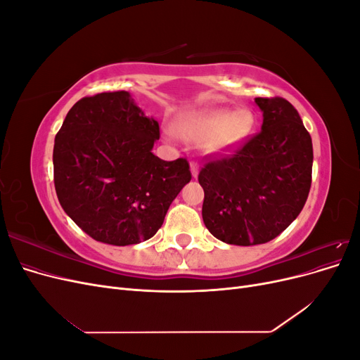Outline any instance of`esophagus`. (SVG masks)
Segmentation results:
<instances>
[{
	"instance_id": "esophagus-1",
	"label": "esophagus",
	"mask_w": 360,
	"mask_h": 360,
	"mask_svg": "<svg viewBox=\"0 0 360 360\" xmlns=\"http://www.w3.org/2000/svg\"><path fill=\"white\" fill-rule=\"evenodd\" d=\"M191 172H192V177L197 179L198 177V172H200V168H198V163L192 162L191 163Z\"/></svg>"
}]
</instances>
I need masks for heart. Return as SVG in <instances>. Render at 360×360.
<instances>
[{
    "label": "heart",
    "instance_id": "b5f03b06",
    "mask_svg": "<svg viewBox=\"0 0 360 360\" xmlns=\"http://www.w3.org/2000/svg\"><path fill=\"white\" fill-rule=\"evenodd\" d=\"M255 127L249 110L219 108L181 118L176 124L177 135L189 144L202 146L213 155H228L240 147Z\"/></svg>",
    "mask_w": 360,
    "mask_h": 360
}]
</instances>
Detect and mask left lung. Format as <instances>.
<instances>
[{
	"mask_svg": "<svg viewBox=\"0 0 360 360\" xmlns=\"http://www.w3.org/2000/svg\"><path fill=\"white\" fill-rule=\"evenodd\" d=\"M259 132L231 158L200 171L202 221L216 238L237 246L267 243L296 219L312 176V139L282 97H257Z\"/></svg>",
	"mask_w": 360,
	"mask_h": 360,
	"instance_id": "8db88e82",
	"label": "left lung"
}]
</instances>
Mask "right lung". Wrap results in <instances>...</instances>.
Instances as JSON below:
<instances>
[{"label":"right lung","mask_w":360,"mask_h":360,"mask_svg":"<svg viewBox=\"0 0 360 360\" xmlns=\"http://www.w3.org/2000/svg\"><path fill=\"white\" fill-rule=\"evenodd\" d=\"M159 136V123L129 91L84 97L64 118L53 144V183L63 210L94 240H148L191 181L186 159L153 155Z\"/></svg>","instance_id":"add662e5"}]
</instances>
